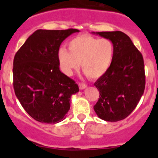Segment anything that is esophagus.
Instances as JSON below:
<instances>
[{"mask_svg": "<svg viewBox=\"0 0 158 158\" xmlns=\"http://www.w3.org/2000/svg\"><path fill=\"white\" fill-rule=\"evenodd\" d=\"M78 85H79V89H80L81 90H82V89H85L86 87H87V85L85 83H79L78 84Z\"/></svg>", "mask_w": 158, "mask_h": 158, "instance_id": "1", "label": "esophagus"}]
</instances>
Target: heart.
Here are the masks:
<instances>
[{
	"label": "heart",
	"instance_id": "b5f03b06",
	"mask_svg": "<svg viewBox=\"0 0 158 158\" xmlns=\"http://www.w3.org/2000/svg\"><path fill=\"white\" fill-rule=\"evenodd\" d=\"M69 50L60 48L58 60L60 69L67 76L77 70L81 63L82 70L88 77L96 78L104 74L114 58V45L107 39L80 35L68 43Z\"/></svg>",
	"mask_w": 158,
	"mask_h": 158
}]
</instances>
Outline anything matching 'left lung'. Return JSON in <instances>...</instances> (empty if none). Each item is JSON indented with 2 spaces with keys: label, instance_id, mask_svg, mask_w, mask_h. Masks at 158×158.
Segmentation results:
<instances>
[{
  "label": "left lung",
  "instance_id": "obj_1",
  "mask_svg": "<svg viewBox=\"0 0 158 158\" xmlns=\"http://www.w3.org/2000/svg\"><path fill=\"white\" fill-rule=\"evenodd\" d=\"M96 34L111 40L115 52L109 69L94 84L100 98L93 107L101 119L117 122L134 111L143 95L146 85L144 60L123 32L101 31Z\"/></svg>",
  "mask_w": 158,
  "mask_h": 158
}]
</instances>
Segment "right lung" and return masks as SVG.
I'll return each mask as SVG.
<instances>
[{
    "mask_svg": "<svg viewBox=\"0 0 158 158\" xmlns=\"http://www.w3.org/2000/svg\"><path fill=\"white\" fill-rule=\"evenodd\" d=\"M77 29L37 30L13 60V88L23 109L36 121L57 123L65 118L77 84L59 69L61 43Z\"/></svg>",
    "mask_w": 158,
    "mask_h": 158,
    "instance_id": "add662e5",
    "label": "right lung"
}]
</instances>
